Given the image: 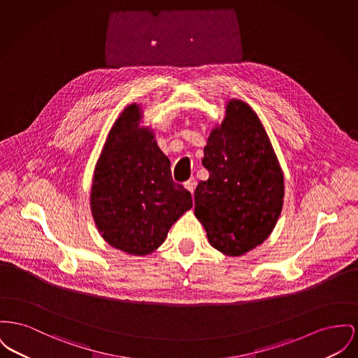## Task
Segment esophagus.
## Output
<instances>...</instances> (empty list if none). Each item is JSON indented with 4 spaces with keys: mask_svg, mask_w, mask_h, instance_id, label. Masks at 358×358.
Returning <instances> with one entry per match:
<instances>
[{
    "mask_svg": "<svg viewBox=\"0 0 358 358\" xmlns=\"http://www.w3.org/2000/svg\"><path fill=\"white\" fill-rule=\"evenodd\" d=\"M184 185H185L187 189L189 190L190 193H193L194 188H196V180H194V177H190L189 180H188Z\"/></svg>",
    "mask_w": 358,
    "mask_h": 358,
    "instance_id": "1",
    "label": "esophagus"
}]
</instances>
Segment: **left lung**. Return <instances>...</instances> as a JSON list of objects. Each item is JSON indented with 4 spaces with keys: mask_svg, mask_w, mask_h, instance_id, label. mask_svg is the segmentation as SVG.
Masks as SVG:
<instances>
[{
    "mask_svg": "<svg viewBox=\"0 0 358 358\" xmlns=\"http://www.w3.org/2000/svg\"><path fill=\"white\" fill-rule=\"evenodd\" d=\"M207 181L194 190V215L210 245L242 255L273 231L282 208L284 177L269 138L252 108L232 100L204 148Z\"/></svg>",
    "mask_w": 358,
    "mask_h": 358,
    "instance_id": "8db88e82",
    "label": "left lung"
}]
</instances>
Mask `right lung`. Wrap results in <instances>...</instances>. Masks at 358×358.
Listing matches in <instances>:
<instances>
[{
  "mask_svg": "<svg viewBox=\"0 0 358 358\" xmlns=\"http://www.w3.org/2000/svg\"><path fill=\"white\" fill-rule=\"evenodd\" d=\"M141 109L127 106L99 158L90 207L106 242L146 255L161 246L173 223L193 206L189 192L171 178L170 161L148 129Z\"/></svg>",
  "mask_w": 358,
  "mask_h": 358,
  "instance_id": "obj_1",
  "label": "right lung"
}]
</instances>
